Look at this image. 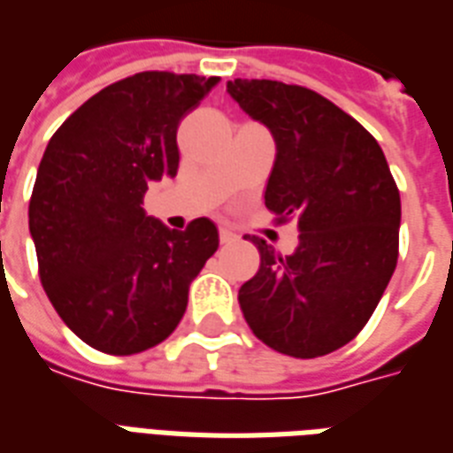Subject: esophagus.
I'll return each instance as SVG.
<instances>
[{
	"label": "esophagus",
	"mask_w": 453,
	"mask_h": 453,
	"mask_svg": "<svg viewBox=\"0 0 453 453\" xmlns=\"http://www.w3.org/2000/svg\"><path fill=\"white\" fill-rule=\"evenodd\" d=\"M219 241H222L224 246H226V243H234V241H236V234L222 226V229H219Z\"/></svg>",
	"instance_id": "obj_1"
}]
</instances>
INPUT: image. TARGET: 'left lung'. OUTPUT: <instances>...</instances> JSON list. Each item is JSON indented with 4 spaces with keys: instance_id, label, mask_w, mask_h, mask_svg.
<instances>
[{
    "instance_id": "1",
    "label": "left lung",
    "mask_w": 453,
    "mask_h": 453,
    "mask_svg": "<svg viewBox=\"0 0 453 453\" xmlns=\"http://www.w3.org/2000/svg\"><path fill=\"white\" fill-rule=\"evenodd\" d=\"M226 90L274 135L265 205L301 231L291 255L250 239L260 267L239 288L243 318L284 356H327L368 325L396 270V181L380 142L311 88L234 78Z\"/></svg>"
}]
</instances>
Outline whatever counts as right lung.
<instances>
[{"mask_svg":"<svg viewBox=\"0 0 453 453\" xmlns=\"http://www.w3.org/2000/svg\"><path fill=\"white\" fill-rule=\"evenodd\" d=\"M217 81L142 71L102 88L47 142L28 205L37 274L66 327L97 351L165 342L219 246L207 217L172 231L142 210L148 183L176 176L179 124Z\"/></svg>","mask_w":453,"mask_h":453,"instance_id":"right-lung-1","label":"right lung"}]
</instances>
